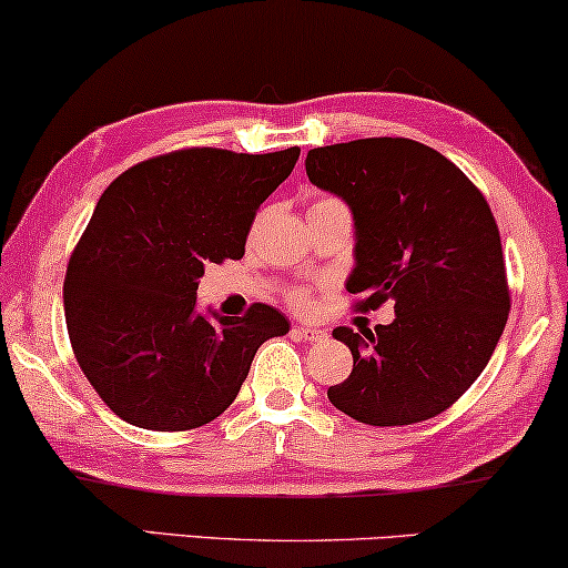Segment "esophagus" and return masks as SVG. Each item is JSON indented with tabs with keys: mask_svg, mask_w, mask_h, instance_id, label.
Returning a JSON list of instances; mask_svg holds the SVG:
<instances>
[{
	"mask_svg": "<svg viewBox=\"0 0 568 568\" xmlns=\"http://www.w3.org/2000/svg\"><path fill=\"white\" fill-rule=\"evenodd\" d=\"M292 336L300 338V342H323V338H326V331L313 326H292Z\"/></svg>",
	"mask_w": 568,
	"mask_h": 568,
	"instance_id": "34e87169",
	"label": "esophagus"
}]
</instances>
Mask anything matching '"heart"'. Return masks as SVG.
I'll return each mask as SVG.
<instances>
[{"label":"heart","instance_id":"heart-1","mask_svg":"<svg viewBox=\"0 0 568 568\" xmlns=\"http://www.w3.org/2000/svg\"><path fill=\"white\" fill-rule=\"evenodd\" d=\"M297 302H300V305H307V294H297Z\"/></svg>","mask_w":568,"mask_h":568}]
</instances>
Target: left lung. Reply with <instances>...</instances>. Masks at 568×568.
Wrapping results in <instances>:
<instances>
[{
  "label": "left lung",
  "instance_id": "8db88e82",
  "mask_svg": "<svg viewBox=\"0 0 568 568\" xmlns=\"http://www.w3.org/2000/svg\"><path fill=\"white\" fill-rule=\"evenodd\" d=\"M305 172L352 211L347 292L365 294L363 307L394 302L386 326L334 328L355 365L328 388L331 404L381 428L440 415L485 371L509 318L488 201L459 166L407 138L313 149Z\"/></svg>",
  "mask_w": 568,
  "mask_h": 568
}]
</instances>
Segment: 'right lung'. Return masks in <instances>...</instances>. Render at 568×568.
Returning a JSON list of instances; mask_svg holds the SVG:
<instances>
[{
  "label": "right lung",
  "mask_w": 568,
  "mask_h": 568,
  "mask_svg": "<svg viewBox=\"0 0 568 568\" xmlns=\"http://www.w3.org/2000/svg\"><path fill=\"white\" fill-rule=\"evenodd\" d=\"M300 149H187L149 159L104 190L70 257L64 318L78 365L124 423L190 430L237 399L263 342L290 334L271 305L245 318L197 311L209 263L245 255L261 203Z\"/></svg>",
  "instance_id": "obj_1"
}]
</instances>
